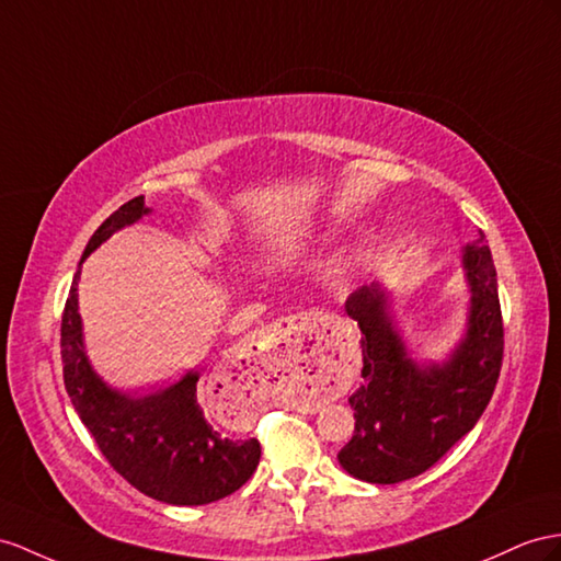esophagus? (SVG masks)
<instances>
[{
	"mask_svg": "<svg viewBox=\"0 0 561 561\" xmlns=\"http://www.w3.org/2000/svg\"><path fill=\"white\" fill-rule=\"evenodd\" d=\"M314 314L312 312H298V314H289V318H284V320H279L275 327L277 329H282V332H306V329L310 327V324H314Z\"/></svg>",
	"mask_w": 561,
	"mask_h": 561,
	"instance_id": "obj_1",
	"label": "esophagus"
}]
</instances>
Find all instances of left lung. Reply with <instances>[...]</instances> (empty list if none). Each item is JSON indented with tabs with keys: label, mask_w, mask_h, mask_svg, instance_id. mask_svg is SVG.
I'll use <instances>...</instances> for the list:
<instances>
[{
	"label": "left lung",
	"mask_w": 561,
	"mask_h": 561,
	"mask_svg": "<svg viewBox=\"0 0 561 561\" xmlns=\"http://www.w3.org/2000/svg\"><path fill=\"white\" fill-rule=\"evenodd\" d=\"M462 265L471 291L467 334L443 365H417L408 355L379 284L348 296L346 312L363 332V383L348 398L355 431L339 453L351 477L367 483L420 477L469 434L491 403L505 329L483 232L465 247Z\"/></svg>",
	"instance_id": "8db88e82"
}]
</instances>
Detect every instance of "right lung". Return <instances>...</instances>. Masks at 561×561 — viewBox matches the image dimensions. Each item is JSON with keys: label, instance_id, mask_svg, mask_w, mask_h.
<instances>
[{"label": "right lung", "instance_id": "add662e5", "mask_svg": "<svg viewBox=\"0 0 561 561\" xmlns=\"http://www.w3.org/2000/svg\"><path fill=\"white\" fill-rule=\"evenodd\" d=\"M147 213L144 196L127 201L92 234L82 261ZM78 279L80 270L61 318L64 383L108 465L139 493L168 505H208L239 491L253 477L261 443L232 440L208 422L198 371H186L178 383L147 396L121 393L99 379L82 343Z\"/></svg>", "mask_w": 561, "mask_h": 561}]
</instances>
